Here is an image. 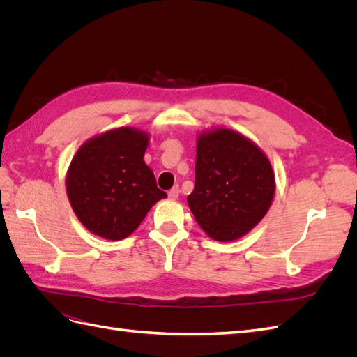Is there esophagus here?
I'll return each instance as SVG.
<instances>
[{
    "label": "esophagus",
    "mask_w": 357,
    "mask_h": 357,
    "mask_svg": "<svg viewBox=\"0 0 357 357\" xmlns=\"http://www.w3.org/2000/svg\"><path fill=\"white\" fill-rule=\"evenodd\" d=\"M178 193H180L178 186H174V188H172V189L168 192V197H169L171 199H177V198H178Z\"/></svg>",
    "instance_id": "obj_1"
}]
</instances>
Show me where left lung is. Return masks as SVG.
Returning <instances> with one entry per match:
<instances>
[{
    "label": "left lung",
    "instance_id": "obj_1",
    "mask_svg": "<svg viewBox=\"0 0 357 357\" xmlns=\"http://www.w3.org/2000/svg\"><path fill=\"white\" fill-rule=\"evenodd\" d=\"M274 195L271 162L250 138L229 128L198 134L195 189L188 204L210 238H241L265 218Z\"/></svg>",
    "mask_w": 357,
    "mask_h": 357
}]
</instances>
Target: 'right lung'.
<instances>
[{"label": "right lung", "instance_id": "add662e5", "mask_svg": "<svg viewBox=\"0 0 357 357\" xmlns=\"http://www.w3.org/2000/svg\"><path fill=\"white\" fill-rule=\"evenodd\" d=\"M150 135L132 126L113 128L79 147L66 176L71 208L89 232L119 241L131 235L167 193L144 162Z\"/></svg>", "mask_w": 357, "mask_h": 357}]
</instances>
